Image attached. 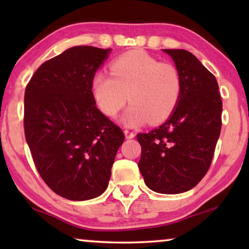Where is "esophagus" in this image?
I'll return each mask as SVG.
<instances>
[{"instance_id":"1","label":"esophagus","mask_w":249,"mask_h":249,"mask_svg":"<svg viewBox=\"0 0 249 249\" xmlns=\"http://www.w3.org/2000/svg\"><path fill=\"white\" fill-rule=\"evenodd\" d=\"M124 136H125V138H128V139H131V138H134V137H135L136 134H135L134 131L127 130V129H125V130H124Z\"/></svg>"}]
</instances>
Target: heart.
I'll return each instance as SVG.
<instances>
[{
    "label": "heart",
    "instance_id": "obj_1",
    "mask_svg": "<svg viewBox=\"0 0 249 249\" xmlns=\"http://www.w3.org/2000/svg\"><path fill=\"white\" fill-rule=\"evenodd\" d=\"M110 73L97 72L91 80V93L105 115L114 118L125 103L131 105L124 118L135 127L149 121L166 120L180 100L182 79L178 68L161 62L141 51H132L117 57Z\"/></svg>",
    "mask_w": 249,
    "mask_h": 249
}]
</instances>
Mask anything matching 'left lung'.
Listing matches in <instances>:
<instances>
[{"mask_svg":"<svg viewBox=\"0 0 249 249\" xmlns=\"http://www.w3.org/2000/svg\"><path fill=\"white\" fill-rule=\"evenodd\" d=\"M163 51L181 74V95L164 124L137 135L138 166L148 188L180 194L194 188L209 171L222 125V101L215 77L194 54Z\"/></svg>","mask_w":249,"mask_h":249,"instance_id":"8db88e82","label":"left lung"}]
</instances>
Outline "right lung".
<instances>
[{"label": "right lung", "instance_id": "add662e5", "mask_svg": "<svg viewBox=\"0 0 249 249\" xmlns=\"http://www.w3.org/2000/svg\"><path fill=\"white\" fill-rule=\"evenodd\" d=\"M110 51L71 47L45 61L26 86L23 127L34 163L46 185L70 200L105 192L124 141L91 93V80Z\"/></svg>", "mask_w": 249, "mask_h": 249}]
</instances>
